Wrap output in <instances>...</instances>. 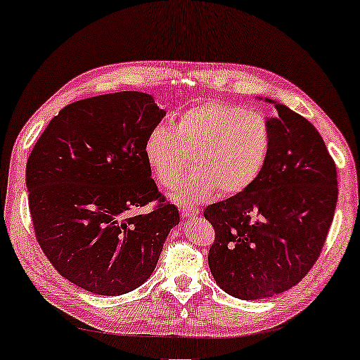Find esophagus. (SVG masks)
Instances as JSON below:
<instances>
[{
  "label": "esophagus",
  "mask_w": 360,
  "mask_h": 360,
  "mask_svg": "<svg viewBox=\"0 0 360 360\" xmlns=\"http://www.w3.org/2000/svg\"><path fill=\"white\" fill-rule=\"evenodd\" d=\"M180 212H181V215L185 217V219H194V217L199 215V210L194 209V207H181Z\"/></svg>",
  "instance_id": "1"
}]
</instances>
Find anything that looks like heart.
Returning a JSON list of instances; mask_svg holds the SVG:
<instances>
[{
    "label": "heart",
    "instance_id": "b5f03b06",
    "mask_svg": "<svg viewBox=\"0 0 360 360\" xmlns=\"http://www.w3.org/2000/svg\"><path fill=\"white\" fill-rule=\"evenodd\" d=\"M273 134L266 117L239 105L207 100L176 117L174 127L155 126L145 140V158L159 184L174 188L191 166L190 179L176 188L179 204H199L219 191H245L264 169Z\"/></svg>",
    "mask_w": 360,
    "mask_h": 360
}]
</instances>
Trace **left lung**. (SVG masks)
<instances>
[{
  "instance_id": "8db88e82",
  "label": "left lung",
  "mask_w": 360,
  "mask_h": 360,
  "mask_svg": "<svg viewBox=\"0 0 360 360\" xmlns=\"http://www.w3.org/2000/svg\"><path fill=\"white\" fill-rule=\"evenodd\" d=\"M268 122L273 143L245 191L207 205L215 229L210 273L228 295L262 300L297 285L314 266L338 199L337 166L316 127L285 105Z\"/></svg>"
}]
</instances>
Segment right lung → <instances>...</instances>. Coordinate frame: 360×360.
<instances>
[{"instance_id": "right-lung-1", "label": "right lung", "mask_w": 360, "mask_h": 360, "mask_svg": "<svg viewBox=\"0 0 360 360\" xmlns=\"http://www.w3.org/2000/svg\"><path fill=\"white\" fill-rule=\"evenodd\" d=\"M164 116L145 92L78 100L52 117L28 156L38 243L52 266L87 292L115 297L140 287L179 225V209L158 191L145 158V140Z\"/></svg>"}]
</instances>
